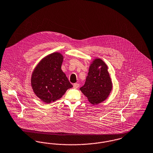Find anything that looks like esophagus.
<instances>
[{
    "label": "esophagus",
    "instance_id": "34e87169",
    "mask_svg": "<svg viewBox=\"0 0 153 153\" xmlns=\"http://www.w3.org/2000/svg\"><path fill=\"white\" fill-rule=\"evenodd\" d=\"M79 84H78V83H74V84H73V87L74 88H79Z\"/></svg>",
    "mask_w": 153,
    "mask_h": 153
}]
</instances>
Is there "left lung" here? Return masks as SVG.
I'll return each mask as SVG.
<instances>
[{
	"label": "left lung",
	"instance_id": "8db88e82",
	"mask_svg": "<svg viewBox=\"0 0 153 153\" xmlns=\"http://www.w3.org/2000/svg\"><path fill=\"white\" fill-rule=\"evenodd\" d=\"M108 67L101 59L96 58L91 63L84 85L80 90L94 105L108 98L113 85Z\"/></svg>",
	"mask_w": 153,
	"mask_h": 153
}]
</instances>
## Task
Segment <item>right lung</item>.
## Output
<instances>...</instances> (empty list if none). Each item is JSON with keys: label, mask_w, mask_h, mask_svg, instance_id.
<instances>
[{"label": "right lung", "mask_w": 153, "mask_h": 153, "mask_svg": "<svg viewBox=\"0 0 153 153\" xmlns=\"http://www.w3.org/2000/svg\"><path fill=\"white\" fill-rule=\"evenodd\" d=\"M63 60V55L59 53L49 54L39 62L32 74L33 92L47 103L60 99L73 87L61 69Z\"/></svg>", "instance_id": "1"}]
</instances>
